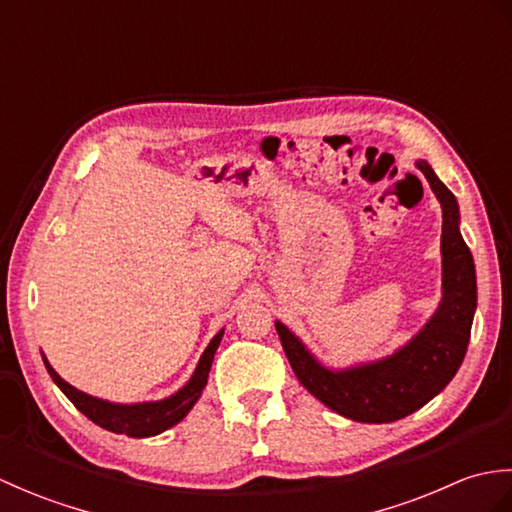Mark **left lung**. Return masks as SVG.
Wrapping results in <instances>:
<instances>
[{
  "mask_svg": "<svg viewBox=\"0 0 512 512\" xmlns=\"http://www.w3.org/2000/svg\"><path fill=\"white\" fill-rule=\"evenodd\" d=\"M442 209V299L436 312L394 354L334 369L323 365L288 325L275 321L299 383L341 416L383 424L409 416L451 383L464 361L477 308L475 264L460 233V206L427 160H416Z\"/></svg>",
  "mask_w": 512,
  "mask_h": 512,
  "instance_id": "8db88e82",
  "label": "left lung"
}]
</instances>
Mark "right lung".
Here are the masks:
<instances>
[{"label":"right lung","instance_id":"obj_1","mask_svg":"<svg viewBox=\"0 0 512 512\" xmlns=\"http://www.w3.org/2000/svg\"><path fill=\"white\" fill-rule=\"evenodd\" d=\"M222 336H224V330H220L213 336L211 343L206 345V350L202 352L198 365H195V372L191 374L187 383L176 391V394L160 400L129 402V405H125V402H110V400L85 394V391L65 383V380L54 372V367L48 363L46 354H41V358L50 378L54 380V385L68 396V400L83 413V416H88L94 424H99V427L112 433H123V436H129V438H151L171 427H176V424L193 409L195 402L200 400L202 389L206 387V380H209L213 356L217 352V347H220Z\"/></svg>","mask_w":512,"mask_h":512}]
</instances>
